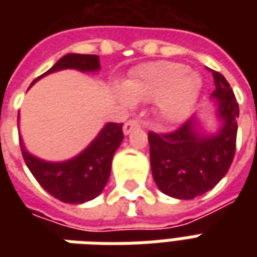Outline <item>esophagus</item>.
<instances>
[{
    "label": "esophagus",
    "mask_w": 257,
    "mask_h": 257,
    "mask_svg": "<svg viewBox=\"0 0 257 257\" xmlns=\"http://www.w3.org/2000/svg\"><path fill=\"white\" fill-rule=\"evenodd\" d=\"M135 129H140V122L138 119H131V121H128V122L123 125L122 131L125 135H129Z\"/></svg>",
    "instance_id": "esophagus-1"
}]
</instances>
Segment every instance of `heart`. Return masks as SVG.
Instances as JSON below:
<instances>
[{"instance_id":"heart-1","label":"heart","mask_w":257,"mask_h":257,"mask_svg":"<svg viewBox=\"0 0 257 257\" xmlns=\"http://www.w3.org/2000/svg\"><path fill=\"white\" fill-rule=\"evenodd\" d=\"M201 88V77L186 64L151 62L134 68L123 85L114 90L125 107H134L136 101H156L160 117L168 123H178L191 112Z\"/></svg>"}]
</instances>
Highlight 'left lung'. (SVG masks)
Masks as SVG:
<instances>
[{"mask_svg": "<svg viewBox=\"0 0 257 257\" xmlns=\"http://www.w3.org/2000/svg\"><path fill=\"white\" fill-rule=\"evenodd\" d=\"M212 92L219 128L205 132L198 118L191 117L172 134H149L150 162L157 187L169 197L193 199L224 178L235 154L239 108L227 79L212 70Z\"/></svg>", "mask_w": 257, "mask_h": 257, "instance_id": "obj_1", "label": "left lung"}]
</instances>
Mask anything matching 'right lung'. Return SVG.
<instances>
[{
	"label": "right lung",
	"instance_id": "right-lung-1",
	"mask_svg": "<svg viewBox=\"0 0 257 257\" xmlns=\"http://www.w3.org/2000/svg\"><path fill=\"white\" fill-rule=\"evenodd\" d=\"M67 68L81 73H97L100 70L99 56L67 53L33 84L48 74ZM122 140V123L107 122L84 150L66 161H45L31 154L22 138L20 149L26 165L42 189L66 204H84L104 190L111 172L112 157Z\"/></svg>",
	"mask_w": 257,
	"mask_h": 257
}]
</instances>
